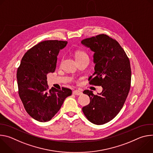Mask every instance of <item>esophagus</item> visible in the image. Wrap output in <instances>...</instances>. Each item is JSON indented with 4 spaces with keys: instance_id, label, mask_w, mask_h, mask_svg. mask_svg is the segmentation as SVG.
<instances>
[{
    "instance_id": "34e87169",
    "label": "esophagus",
    "mask_w": 153,
    "mask_h": 153,
    "mask_svg": "<svg viewBox=\"0 0 153 153\" xmlns=\"http://www.w3.org/2000/svg\"><path fill=\"white\" fill-rule=\"evenodd\" d=\"M73 94L74 95H76V96H80L82 94V93L79 90H74L73 91Z\"/></svg>"
}]
</instances>
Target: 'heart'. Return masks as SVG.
Masks as SVG:
<instances>
[{"mask_svg": "<svg viewBox=\"0 0 153 153\" xmlns=\"http://www.w3.org/2000/svg\"><path fill=\"white\" fill-rule=\"evenodd\" d=\"M75 57L76 60L77 59H83V58H88V54H86V53L83 50H78L75 52Z\"/></svg>", "mask_w": 153, "mask_h": 153, "instance_id": "b5f03b06", "label": "heart"}]
</instances>
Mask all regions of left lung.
Segmentation results:
<instances>
[{
  "mask_svg": "<svg viewBox=\"0 0 153 153\" xmlns=\"http://www.w3.org/2000/svg\"><path fill=\"white\" fill-rule=\"evenodd\" d=\"M81 42L94 52L95 71L89 77V83L103 88L97 95L88 90L83 92L90 97V102L82 111L91 123L103 125L117 115L127 98L131 80L129 60L118 42L106 34Z\"/></svg>",
  "mask_w": 153,
  "mask_h": 153,
  "instance_id": "1",
  "label": "left lung"
}]
</instances>
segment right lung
Returning <instances> with one entry per match:
<instances>
[{
  "instance_id": "1",
  "label": "right lung",
  "mask_w": 153,
  "mask_h": 153,
  "mask_svg": "<svg viewBox=\"0 0 153 153\" xmlns=\"http://www.w3.org/2000/svg\"><path fill=\"white\" fill-rule=\"evenodd\" d=\"M67 41L48 40L39 42L28 50L17 68L18 93L27 113L34 119L45 122L59 111L71 90H49L47 74L54 73L57 56Z\"/></svg>"
}]
</instances>
